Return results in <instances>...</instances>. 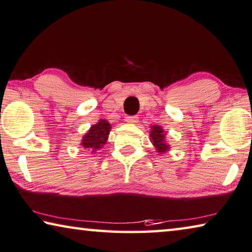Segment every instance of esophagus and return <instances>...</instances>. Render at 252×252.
Segmentation results:
<instances>
[{"label": "esophagus", "mask_w": 252, "mask_h": 252, "mask_svg": "<svg viewBox=\"0 0 252 252\" xmlns=\"http://www.w3.org/2000/svg\"><path fill=\"white\" fill-rule=\"evenodd\" d=\"M138 117H126V121L127 123H131V125H134V123L138 122Z\"/></svg>", "instance_id": "esophagus-1"}]
</instances>
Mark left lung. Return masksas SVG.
I'll return each instance as SVG.
<instances>
[{
  "label": "left lung",
  "mask_w": 252,
  "mask_h": 252,
  "mask_svg": "<svg viewBox=\"0 0 252 252\" xmlns=\"http://www.w3.org/2000/svg\"><path fill=\"white\" fill-rule=\"evenodd\" d=\"M166 134L167 132L162 129V126H156V125L150 126V132H149L150 141L153 142V145L156 148V150H157V153L160 155L170 150V146L166 140Z\"/></svg>",
  "instance_id": "1"
}]
</instances>
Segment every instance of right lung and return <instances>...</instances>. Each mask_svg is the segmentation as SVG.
I'll list each match as a JSON object with an SVG mask.
<instances>
[{
  "label": "right lung",
  "instance_id": "right-lung-1",
  "mask_svg": "<svg viewBox=\"0 0 252 252\" xmlns=\"http://www.w3.org/2000/svg\"><path fill=\"white\" fill-rule=\"evenodd\" d=\"M111 129V123L107 120H98V122L92 126L90 130L83 135L81 146L91 154H96V151L106 143Z\"/></svg>",
  "mask_w": 252,
  "mask_h": 252
}]
</instances>
